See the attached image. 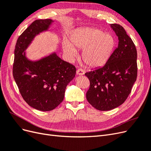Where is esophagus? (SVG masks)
Here are the masks:
<instances>
[{"label":"esophagus","instance_id":"34e87169","mask_svg":"<svg viewBox=\"0 0 151 151\" xmlns=\"http://www.w3.org/2000/svg\"><path fill=\"white\" fill-rule=\"evenodd\" d=\"M84 73L85 71L83 69H82V68H78L76 71V74L78 76H83L84 74Z\"/></svg>","mask_w":151,"mask_h":151}]
</instances>
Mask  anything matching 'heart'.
I'll use <instances>...</instances> for the list:
<instances>
[{
    "instance_id": "1",
    "label": "heart",
    "mask_w": 151,
    "mask_h": 151,
    "mask_svg": "<svg viewBox=\"0 0 151 151\" xmlns=\"http://www.w3.org/2000/svg\"><path fill=\"white\" fill-rule=\"evenodd\" d=\"M116 40L109 33L95 28H83L75 32L71 36L70 42L65 41L62 47L68 56H77L76 48L83 49L82 57L91 67L98 68L106 63L115 48Z\"/></svg>"
}]
</instances>
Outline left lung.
Here are the masks:
<instances>
[{"instance_id":"left-lung-1","label":"left lung","mask_w":151,"mask_h":151,"mask_svg":"<svg viewBox=\"0 0 151 151\" xmlns=\"http://www.w3.org/2000/svg\"><path fill=\"white\" fill-rule=\"evenodd\" d=\"M118 38V47L104 66L86 72L90 81L86 98L100 111H108L124 103L137 76V53L123 27L110 24Z\"/></svg>"}]
</instances>
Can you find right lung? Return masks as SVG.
<instances>
[{"label": "right lung", "mask_w": 151, "mask_h": 151, "mask_svg": "<svg viewBox=\"0 0 151 151\" xmlns=\"http://www.w3.org/2000/svg\"><path fill=\"white\" fill-rule=\"evenodd\" d=\"M52 19H37L18 38L14 50L13 77L24 101L43 111H51L64 98L68 84L74 78L75 66L59 57L55 52L37 60L26 56V50L36 36L48 31Z\"/></svg>", "instance_id": "add662e5"}]
</instances>
